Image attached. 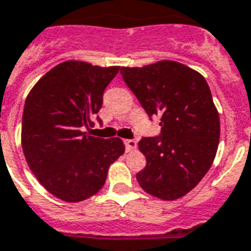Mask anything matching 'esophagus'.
Segmentation results:
<instances>
[{
	"instance_id": "34e87169",
	"label": "esophagus",
	"mask_w": 251,
	"mask_h": 251,
	"mask_svg": "<svg viewBox=\"0 0 251 251\" xmlns=\"http://www.w3.org/2000/svg\"><path fill=\"white\" fill-rule=\"evenodd\" d=\"M124 144H125V148L127 151H130L131 149H135V146H137V142L134 140H124Z\"/></svg>"
}]
</instances>
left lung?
<instances>
[{"instance_id": "obj_1", "label": "left lung", "mask_w": 251, "mask_h": 251, "mask_svg": "<svg viewBox=\"0 0 251 251\" xmlns=\"http://www.w3.org/2000/svg\"><path fill=\"white\" fill-rule=\"evenodd\" d=\"M122 78L161 133L142 137L146 166L137 181L151 196L173 201L197 186L214 161L220 117L201 74L174 61L144 68H121Z\"/></svg>"}]
</instances>
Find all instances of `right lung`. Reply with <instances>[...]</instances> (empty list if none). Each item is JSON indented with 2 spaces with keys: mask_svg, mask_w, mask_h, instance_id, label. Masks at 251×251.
<instances>
[{
  "mask_svg": "<svg viewBox=\"0 0 251 251\" xmlns=\"http://www.w3.org/2000/svg\"><path fill=\"white\" fill-rule=\"evenodd\" d=\"M120 66L88 62L57 65L31 89L22 116V150L41 185L59 200L79 202L106 181L111 163L125 151L120 138L90 134L103 92Z\"/></svg>",
  "mask_w": 251,
  "mask_h": 251,
  "instance_id": "add662e5",
  "label": "right lung"
}]
</instances>
